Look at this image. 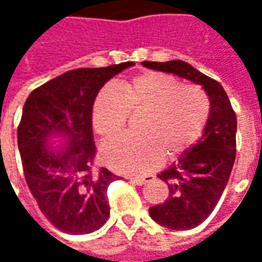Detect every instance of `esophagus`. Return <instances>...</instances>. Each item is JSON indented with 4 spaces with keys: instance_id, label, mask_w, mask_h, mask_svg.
<instances>
[{
    "instance_id": "obj_1",
    "label": "esophagus",
    "mask_w": 262,
    "mask_h": 262,
    "mask_svg": "<svg viewBox=\"0 0 262 262\" xmlns=\"http://www.w3.org/2000/svg\"><path fill=\"white\" fill-rule=\"evenodd\" d=\"M153 180H154L153 176H144V177H136V178H130V182L136 184V185H144V184L153 181Z\"/></svg>"
}]
</instances>
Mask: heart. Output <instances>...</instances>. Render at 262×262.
Returning <instances> with one entry per match:
<instances>
[{
  "label": "heart",
  "mask_w": 262,
  "mask_h": 262,
  "mask_svg": "<svg viewBox=\"0 0 262 262\" xmlns=\"http://www.w3.org/2000/svg\"><path fill=\"white\" fill-rule=\"evenodd\" d=\"M142 137L120 136L105 143L101 157L122 174H146L198 142L209 118V101L195 85H184L172 75L144 73L119 88L103 86L92 106L94 130L103 139L116 136L129 114H142Z\"/></svg>",
  "instance_id": "1"
}]
</instances>
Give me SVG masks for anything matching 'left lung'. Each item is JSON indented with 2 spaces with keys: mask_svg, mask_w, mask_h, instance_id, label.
Segmentation results:
<instances>
[{
  "mask_svg": "<svg viewBox=\"0 0 262 262\" xmlns=\"http://www.w3.org/2000/svg\"><path fill=\"white\" fill-rule=\"evenodd\" d=\"M143 66L202 85L210 101L201 139L157 176L170 189L168 198L148 209L151 219L164 227L193 229L213 212L229 181L236 159V114L223 86L185 61H143Z\"/></svg>",
  "mask_w": 262,
  "mask_h": 262,
  "instance_id": "left-lung-1",
  "label": "left lung"
}]
</instances>
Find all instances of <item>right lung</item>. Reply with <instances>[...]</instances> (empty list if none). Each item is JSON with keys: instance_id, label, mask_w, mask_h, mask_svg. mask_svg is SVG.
<instances>
[{"instance_id": "obj_1", "label": "right lung", "mask_w": 262, "mask_h": 262, "mask_svg": "<svg viewBox=\"0 0 262 262\" xmlns=\"http://www.w3.org/2000/svg\"><path fill=\"white\" fill-rule=\"evenodd\" d=\"M132 61L77 69L29 94L18 126V147L28 187L46 219L69 234H88L109 217L106 191L118 180L95 168L92 106L103 84ZM61 137L65 146L50 147Z\"/></svg>"}]
</instances>
